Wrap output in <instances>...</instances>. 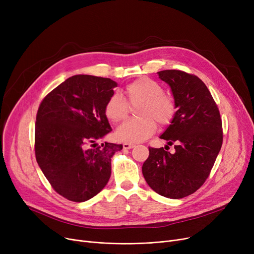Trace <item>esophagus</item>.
<instances>
[{
  "mask_svg": "<svg viewBox=\"0 0 254 254\" xmlns=\"http://www.w3.org/2000/svg\"><path fill=\"white\" fill-rule=\"evenodd\" d=\"M124 149H131L135 147L134 144H130V143H124Z\"/></svg>",
  "mask_w": 254,
  "mask_h": 254,
  "instance_id": "1",
  "label": "esophagus"
}]
</instances>
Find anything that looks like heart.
<instances>
[{"label": "heart", "instance_id": "1", "mask_svg": "<svg viewBox=\"0 0 254 254\" xmlns=\"http://www.w3.org/2000/svg\"><path fill=\"white\" fill-rule=\"evenodd\" d=\"M126 95L131 105L141 103L138 114L142 117L127 119L116 129V138L128 143H139L149 138L157 123L169 125L176 112L174 99L164 92L163 86L149 78H140L126 87ZM129 111L127 100L114 93L105 105V114L112 123L126 119Z\"/></svg>", "mask_w": 254, "mask_h": 254}]
</instances>
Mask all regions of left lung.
<instances>
[{
    "label": "left lung",
    "instance_id": "8db88e82",
    "mask_svg": "<svg viewBox=\"0 0 254 254\" xmlns=\"http://www.w3.org/2000/svg\"><path fill=\"white\" fill-rule=\"evenodd\" d=\"M171 87L177 111L159 136L175 144V152L149 147L142 167L150 188L163 196L182 198L196 191L208 178L222 145L217 105L201 79L179 70L157 72Z\"/></svg>",
    "mask_w": 254,
    "mask_h": 254
}]
</instances>
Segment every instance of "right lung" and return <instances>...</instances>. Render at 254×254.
<instances>
[{
    "instance_id": "obj_1",
    "label": "right lung",
    "mask_w": 254,
    "mask_h": 254,
    "mask_svg": "<svg viewBox=\"0 0 254 254\" xmlns=\"http://www.w3.org/2000/svg\"><path fill=\"white\" fill-rule=\"evenodd\" d=\"M117 83L110 78L75 75L44 98L36 117L35 153L58 193L81 203L98 194L111 176V157L123 145L105 142L112 130L105 105Z\"/></svg>"
}]
</instances>
